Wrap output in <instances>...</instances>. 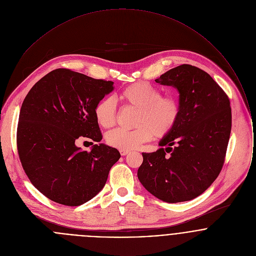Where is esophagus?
Segmentation results:
<instances>
[{
    "instance_id": "34e87169",
    "label": "esophagus",
    "mask_w": 256,
    "mask_h": 256,
    "mask_svg": "<svg viewBox=\"0 0 256 256\" xmlns=\"http://www.w3.org/2000/svg\"><path fill=\"white\" fill-rule=\"evenodd\" d=\"M130 152V150H120V154H121V156H126V154H128Z\"/></svg>"
}]
</instances>
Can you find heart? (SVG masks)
<instances>
[{
    "mask_svg": "<svg viewBox=\"0 0 256 256\" xmlns=\"http://www.w3.org/2000/svg\"><path fill=\"white\" fill-rule=\"evenodd\" d=\"M160 88L148 82L129 84L119 94L125 106L137 110L133 130L114 129L106 134V143L118 150H134L154 136L164 138L178 126L182 106L176 96H164ZM94 118L102 128H110L116 122V104L112 98H102L94 106Z\"/></svg>",
    "mask_w": 256,
    "mask_h": 256,
    "instance_id": "heart-1",
    "label": "heart"
}]
</instances>
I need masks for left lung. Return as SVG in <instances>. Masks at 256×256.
Returning <instances> with one entry per match:
<instances>
[{
    "mask_svg": "<svg viewBox=\"0 0 256 256\" xmlns=\"http://www.w3.org/2000/svg\"><path fill=\"white\" fill-rule=\"evenodd\" d=\"M180 92L182 106L176 129L154 152H143L138 178L154 197L168 203L189 201L218 178L232 129L230 100L205 71L183 64L154 80Z\"/></svg>",
    "mask_w": 256,
    "mask_h": 256,
    "instance_id": "8db88e82",
    "label": "left lung"
}]
</instances>
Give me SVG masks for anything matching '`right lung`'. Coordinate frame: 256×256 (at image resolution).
<instances>
[{
	"label": "right lung",
	"instance_id": "1",
	"mask_svg": "<svg viewBox=\"0 0 256 256\" xmlns=\"http://www.w3.org/2000/svg\"><path fill=\"white\" fill-rule=\"evenodd\" d=\"M113 88L111 80L56 69L26 94L18 118V152L30 182L50 200L78 206L106 185L120 152L104 144L82 150L74 142L80 137L102 141L94 110Z\"/></svg>",
	"mask_w": 256,
	"mask_h": 256
}]
</instances>
